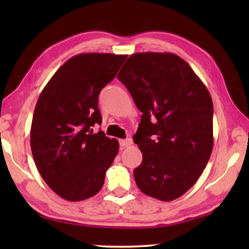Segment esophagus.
Masks as SVG:
<instances>
[{
    "mask_svg": "<svg viewBox=\"0 0 249 249\" xmlns=\"http://www.w3.org/2000/svg\"><path fill=\"white\" fill-rule=\"evenodd\" d=\"M120 146L121 147H124V148H125V147H129V146L130 145H132V139L131 138H127V139H121L120 142Z\"/></svg>",
    "mask_w": 249,
    "mask_h": 249,
    "instance_id": "esophagus-1",
    "label": "esophagus"
}]
</instances>
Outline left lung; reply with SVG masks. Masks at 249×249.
Returning <instances> with one entry per match:
<instances>
[{
    "label": "left lung",
    "instance_id": "1",
    "mask_svg": "<svg viewBox=\"0 0 249 249\" xmlns=\"http://www.w3.org/2000/svg\"><path fill=\"white\" fill-rule=\"evenodd\" d=\"M142 112L138 188L170 202L198 180L213 148V103L188 63L173 53H135L118 74Z\"/></svg>",
    "mask_w": 249,
    "mask_h": 249
}]
</instances>
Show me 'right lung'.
Masks as SVG:
<instances>
[{"label": "right lung", "mask_w": 249, "mask_h": 249, "mask_svg": "<svg viewBox=\"0 0 249 249\" xmlns=\"http://www.w3.org/2000/svg\"><path fill=\"white\" fill-rule=\"evenodd\" d=\"M127 55L83 53L61 66L40 93L30 129V147L47 186L79 202L103 187L119 152L117 139L102 130L98 95L113 80Z\"/></svg>", "instance_id": "add662e5"}]
</instances>
